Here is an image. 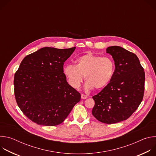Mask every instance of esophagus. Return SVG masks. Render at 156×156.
Segmentation results:
<instances>
[{
    "label": "esophagus",
    "instance_id": "34e87169",
    "mask_svg": "<svg viewBox=\"0 0 156 156\" xmlns=\"http://www.w3.org/2000/svg\"><path fill=\"white\" fill-rule=\"evenodd\" d=\"M81 98L82 99H86L87 98V96L86 95H84V94H81Z\"/></svg>",
    "mask_w": 156,
    "mask_h": 156
}]
</instances>
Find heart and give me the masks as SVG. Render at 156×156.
<instances>
[{"instance_id":"obj_1","label":"heart","mask_w":156,"mask_h":156,"mask_svg":"<svg viewBox=\"0 0 156 156\" xmlns=\"http://www.w3.org/2000/svg\"><path fill=\"white\" fill-rule=\"evenodd\" d=\"M114 69L115 63L111 58L87 53L78 57L75 65H66L63 72L73 87L78 89L84 76L86 89L93 87L99 90L109 84L113 77Z\"/></svg>"}]
</instances>
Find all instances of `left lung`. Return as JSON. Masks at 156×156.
<instances>
[{"label": "left lung", "instance_id": "1", "mask_svg": "<svg viewBox=\"0 0 156 156\" xmlns=\"http://www.w3.org/2000/svg\"><path fill=\"white\" fill-rule=\"evenodd\" d=\"M115 69L109 84L94 96L93 116L101 122L112 124L128 119L138 108L144 96L145 73L139 58L120 46H110Z\"/></svg>", "mask_w": 156, "mask_h": 156}]
</instances>
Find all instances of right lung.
<instances>
[{
    "instance_id": "obj_1",
    "label": "right lung",
    "mask_w": 156,
    "mask_h": 156,
    "mask_svg": "<svg viewBox=\"0 0 156 156\" xmlns=\"http://www.w3.org/2000/svg\"><path fill=\"white\" fill-rule=\"evenodd\" d=\"M75 48H41L26 56L15 74L16 103L37 125L62 123L81 99L80 93L69 84L63 73V63Z\"/></svg>"
}]
</instances>
